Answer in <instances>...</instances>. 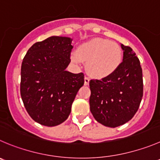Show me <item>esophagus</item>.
<instances>
[{"mask_svg": "<svg viewBox=\"0 0 160 160\" xmlns=\"http://www.w3.org/2000/svg\"><path fill=\"white\" fill-rule=\"evenodd\" d=\"M89 83V78L88 77H85V82H84L85 86H88Z\"/></svg>", "mask_w": 160, "mask_h": 160, "instance_id": "obj_1", "label": "esophagus"}]
</instances>
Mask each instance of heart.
Masks as SVG:
<instances>
[{
    "mask_svg": "<svg viewBox=\"0 0 160 160\" xmlns=\"http://www.w3.org/2000/svg\"><path fill=\"white\" fill-rule=\"evenodd\" d=\"M71 58L76 63L86 61V71L91 76L104 78L119 68L122 61V50L115 42L97 38L81 44Z\"/></svg>",
    "mask_w": 160,
    "mask_h": 160,
    "instance_id": "obj_1",
    "label": "heart"
}]
</instances>
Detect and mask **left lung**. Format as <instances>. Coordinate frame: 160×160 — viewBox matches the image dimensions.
Instances as JSON below:
<instances>
[{
	"mask_svg": "<svg viewBox=\"0 0 160 160\" xmlns=\"http://www.w3.org/2000/svg\"><path fill=\"white\" fill-rule=\"evenodd\" d=\"M123 59L112 75L90 80V112L94 118L108 127H119L130 121L143 97L142 69L130 47L121 44Z\"/></svg>",
	"mask_w": 160,
	"mask_h": 160,
	"instance_id": "left-lung-1",
	"label": "left lung"
}]
</instances>
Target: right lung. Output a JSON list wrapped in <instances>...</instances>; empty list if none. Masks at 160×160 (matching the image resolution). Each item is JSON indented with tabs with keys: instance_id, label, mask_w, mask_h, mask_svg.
<instances>
[{
	"instance_id": "add662e5",
	"label": "right lung",
	"mask_w": 160,
	"mask_h": 160,
	"mask_svg": "<svg viewBox=\"0 0 160 160\" xmlns=\"http://www.w3.org/2000/svg\"><path fill=\"white\" fill-rule=\"evenodd\" d=\"M72 48L71 38L52 36L33 44L22 60L21 97L30 116L43 126L63 122L84 85L82 73L66 71Z\"/></svg>"
}]
</instances>
